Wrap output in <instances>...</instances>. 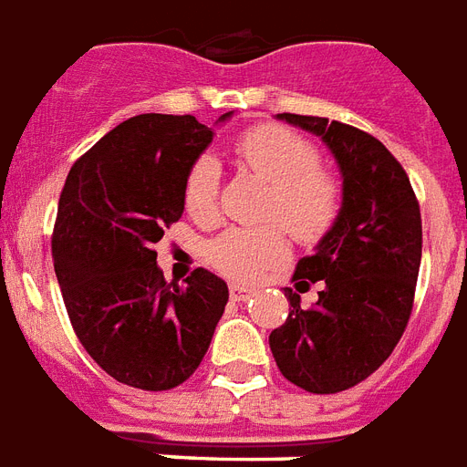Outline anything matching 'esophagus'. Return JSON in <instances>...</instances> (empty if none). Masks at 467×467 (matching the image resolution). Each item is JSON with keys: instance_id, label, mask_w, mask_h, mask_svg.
Segmentation results:
<instances>
[{"instance_id": "obj_1", "label": "esophagus", "mask_w": 467, "mask_h": 467, "mask_svg": "<svg viewBox=\"0 0 467 467\" xmlns=\"http://www.w3.org/2000/svg\"><path fill=\"white\" fill-rule=\"evenodd\" d=\"M256 294L254 288H248V285H238V284H231L229 285V296L231 301H238V304H244V301H248L251 296Z\"/></svg>"}]
</instances>
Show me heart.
<instances>
[{
	"label": "heart",
	"instance_id": "heart-1",
	"mask_svg": "<svg viewBox=\"0 0 467 467\" xmlns=\"http://www.w3.org/2000/svg\"><path fill=\"white\" fill-rule=\"evenodd\" d=\"M236 161L271 186L266 219L278 221L288 234L313 244L328 234L341 211V183L323 171L311 141L275 124L254 126L234 141ZM221 169L211 156H199L183 179V206L199 223L219 219ZM288 254L284 231L226 229L206 248V258L229 278H254Z\"/></svg>",
	"mask_w": 467,
	"mask_h": 467
}]
</instances>
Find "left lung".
Returning <instances> with one entry per match:
<instances>
[{"label": "left lung", "instance_id": "obj_1", "mask_svg": "<svg viewBox=\"0 0 467 467\" xmlns=\"http://www.w3.org/2000/svg\"><path fill=\"white\" fill-rule=\"evenodd\" d=\"M278 119L321 136L341 169L343 201L294 274L306 288L321 281L318 301L301 308V296L285 288L291 313L268 346L294 386L341 393L380 368L406 331L423 251L420 206L403 166L376 136L323 117Z\"/></svg>", "mask_w": 467, "mask_h": 467}]
</instances>
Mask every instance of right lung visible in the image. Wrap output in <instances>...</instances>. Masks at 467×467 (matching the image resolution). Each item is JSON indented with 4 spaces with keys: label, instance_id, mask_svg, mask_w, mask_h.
Wrapping results in <instances>:
<instances>
[{
    "label": "right lung",
    "instance_id": "obj_1",
    "mask_svg": "<svg viewBox=\"0 0 467 467\" xmlns=\"http://www.w3.org/2000/svg\"><path fill=\"white\" fill-rule=\"evenodd\" d=\"M211 139L192 114H139L77 159L61 189L52 258L71 328L131 388L182 386L229 301V285L206 268L186 285L166 284L154 251L182 219L183 179Z\"/></svg>",
    "mask_w": 467,
    "mask_h": 467
}]
</instances>
